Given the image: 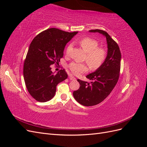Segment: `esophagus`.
<instances>
[{
  "label": "esophagus",
  "mask_w": 147,
  "mask_h": 147,
  "mask_svg": "<svg viewBox=\"0 0 147 147\" xmlns=\"http://www.w3.org/2000/svg\"><path fill=\"white\" fill-rule=\"evenodd\" d=\"M69 78L70 80H75V78L74 76H72V75H69Z\"/></svg>",
  "instance_id": "1"
}]
</instances>
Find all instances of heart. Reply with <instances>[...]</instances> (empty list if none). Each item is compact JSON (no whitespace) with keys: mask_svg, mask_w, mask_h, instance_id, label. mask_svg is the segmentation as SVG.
I'll use <instances>...</instances> for the list:
<instances>
[{"mask_svg":"<svg viewBox=\"0 0 147 147\" xmlns=\"http://www.w3.org/2000/svg\"><path fill=\"white\" fill-rule=\"evenodd\" d=\"M80 45L86 53L85 59L92 69H97L104 63L107 56V52L104 48L99 47V43L96 40L90 37H85L79 42ZM69 44L66 48V54H69L72 48ZM69 69L74 75H78L87 72L88 65L85 63L72 62L69 64Z\"/></svg>","mask_w":147,"mask_h":147,"instance_id":"b5f03b06","label":"heart"}]
</instances>
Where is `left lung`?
<instances>
[{"instance_id": "obj_1", "label": "left lung", "mask_w": 147, "mask_h": 147, "mask_svg": "<svg viewBox=\"0 0 147 147\" xmlns=\"http://www.w3.org/2000/svg\"><path fill=\"white\" fill-rule=\"evenodd\" d=\"M98 32L106 37L107 55L104 63L95 72L86 75L90 83L78 79L80 88L73 92L78 103L84 106H92L100 103L107 97L116 85L120 72L121 55L116 42L105 31L100 29L89 30Z\"/></svg>"}]
</instances>
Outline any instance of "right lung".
<instances>
[{"label":"right lung","mask_w":147,"mask_h":147,"mask_svg":"<svg viewBox=\"0 0 147 147\" xmlns=\"http://www.w3.org/2000/svg\"><path fill=\"white\" fill-rule=\"evenodd\" d=\"M77 33L50 28L38 34L30 43L23 75L28 91L36 100L45 102L51 100L55 95L57 84L67 78L64 69L55 74L51 65L58 64L66 44Z\"/></svg>","instance_id":"obj_1"}]
</instances>
